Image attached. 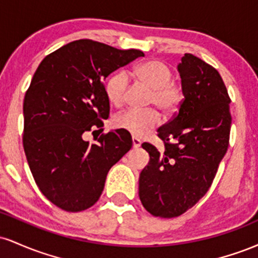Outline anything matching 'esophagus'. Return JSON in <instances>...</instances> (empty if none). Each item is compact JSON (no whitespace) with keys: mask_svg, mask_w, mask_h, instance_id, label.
<instances>
[{"mask_svg":"<svg viewBox=\"0 0 258 258\" xmlns=\"http://www.w3.org/2000/svg\"><path fill=\"white\" fill-rule=\"evenodd\" d=\"M141 139L137 138V137H132V144H133V148H139L141 147Z\"/></svg>","mask_w":258,"mask_h":258,"instance_id":"obj_1","label":"esophagus"}]
</instances>
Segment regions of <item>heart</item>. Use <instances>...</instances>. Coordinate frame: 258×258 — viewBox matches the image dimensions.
<instances>
[{"instance_id":"1","label":"heart","mask_w":258,"mask_h":258,"mask_svg":"<svg viewBox=\"0 0 258 258\" xmlns=\"http://www.w3.org/2000/svg\"><path fill=\"white\" fill-rule=\"evenodd\" d=\"M137 78L153 90L150 103L155 104L162 111L170 112L177 108L180 102L178 88L172 82V72L166 64L160 60H148L139 64L133 70ZM127 91V75L116 73L106 82L105 92L109 102L120 106L125 102ZM160 116L154 109L136 110L128 109L117 114L114 119L115 127L125 130L133 136L143 137L152 132L159 125Z\"/></svg>"}]
</instances>
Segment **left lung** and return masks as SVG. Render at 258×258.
<instances>
[{"label":"left lung","mask_w":258,"mask_h":258,"mask_svg":"<svg viewBox=\"0 0 258 258\" xmlns=\"http://www.w3.org/2000/svg\"><path fill=\"white\" fill-rule=\"evenodd\" d=\"M177 69L184 99L158 130L165 150L142 144L150 160L139 174V199L161 218L184 214L207 193L227 153L232 123L230 98L214 67L185 53Z\"/></svg>","instance_id":"1"}]
</instances>
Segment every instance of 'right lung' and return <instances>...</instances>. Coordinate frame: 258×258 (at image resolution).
I'll return each mask as SVG.
<instances>
[{
	"label": "right lung",
	"instance_id": "add662e5",
	"mask_svg": "<svg viewBox=\"0 0 258 258\" xmlns=\"http://www.w3.org/2000/svg\"><path fill=\"white\" fill-rule=\"evenodd\" d=\"M143 55L78 40L47 55L35 72L23 105V146L41 193L61 210L94 205L109 170L131 149V135L123 130L102 135L96 144L82 135L108 119L104 80Z\"/></svg>",
	"mask_w": 258,
	"mask_h": 258
}]
</instances>
